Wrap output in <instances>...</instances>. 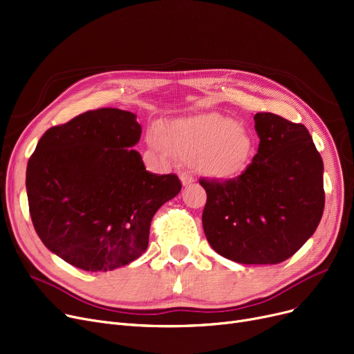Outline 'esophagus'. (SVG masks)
I'll return each mask as SVG.
<instances>
[{
	"mask_svg": "<svg viewBox=\"0 0 354 354\" xmlns=\"http://www.w3.org/2000/svg\"><path fill=\"white\" fill-rule=\"evenodd\" d=\"M179 178H180V182H182L183 187H188V185H191V183L194 182V176L189 172H182L179 175Z\"/></svg>",
	"mask_w": 354,
	"mask_h": 354,
	"instance_id": "obj_1",
	"label": "esophagus"
}]
</instances>
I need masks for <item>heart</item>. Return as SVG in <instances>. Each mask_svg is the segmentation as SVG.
I'll use <instances>...</instances> for the list:
<instances>
[{
	"label": "heart",
	"mask_w": 354,
	"mask_h": 354,
	"mask_svg": "<svg viewBox=\"0 0 354 354\" xmlns=\"http://www.w3.org/2000/svg\"><path fill=\"white\" fill-rule=\"evenodd\" d=\"M147 142L166 159L176 155L196 160L203 174L228 179L240 174L249 160L252 139L243 126L221 114H196L153 126Z\"/></svg>",
	"instance_id": "heart-1"
}]
</instances>
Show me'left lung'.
Listing matches in <instances>:
<instances>
[{
  "label": "left lung",
  "instance_id": "8db88e82",
  "mask_svg": "<svg viewBox=\"0 0 354 354\" xmlns=\"http://www.w3.org/2000/svg\"><path fill=\"white\" fill-rule=\"evenodd\" d=\"M260 139L236 179H199L207 192L204 233L218 254L243 265H276L295 254L324 211V165L310 131L272 113H257Z\"/></svg>",
  "mask_w": 354,
  "mask_h": 354
}]
</instances>
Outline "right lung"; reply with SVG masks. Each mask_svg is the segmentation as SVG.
Here are the masks:
<instances>
[{
    "mask_svg": "<svg viewBox=\"0 0 354 354\" xmlns=\"http://www.w3.org/2000/svg\"><path fill=\"white\" fill-rule=\"evenodd\" d=\"M136 114L100 109L46 131L28 159L35 230L52 253L86 272L131 263L149 245L153 215L180 191L176 175L146 171Z\"/></svg>",
    "mask_w": 354,
    "mask_h": 354,
    "instance_id": "add662e5",
    "label": "right lung"
}]
</instances>
